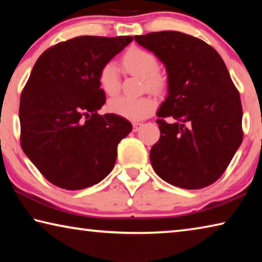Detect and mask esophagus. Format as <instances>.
<instances>
[{
    "instance_id": "obj_1",
    "label": "esophagus",
    "mask_w": 262,
    "mask_h": 262,
    "mask_svg": "<svg viewBox=\"0 0 262 262\" xmlns=\"http://www.w3.org/2000/svg\"><path fill=\"white\" fill-rule=\"evenodd\" d=\"M142 127H143V123H142V122H134V123H133V130H134V132H139Z\"/></svg>"
}]
</instances>
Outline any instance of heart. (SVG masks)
Here are the masks:
<instances>
[{
	"mask_svg": "<svg viewBox=\"0 0 262 262\" xmlns=\"http://www.w3.org/2000/svg\"><path fill=\"white\" fill-rule=\"evenodd\" d=\"M122 64L128 73L143 78L149 91L161 94L167 88V75L158 68L157 57L151 52L141 47H130L122 57ZM98 82L106 95L114 96L120 91V75L114 62H106L100 68ZM155 107L156 103L150 97L130 98L119 96L110 99L107 104L111 113L130 121H140L148 118L152 114Z\"/></svg>",
	"mask_w": 262,
	"mask_h": 262,
	"instance_id": "1",
	"label": "heart"
}]
</instances>
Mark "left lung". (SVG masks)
<instances>
[{"label":"left lung","mask_w":262,"mask_h":262,"mask_svg":"<svg viewBox=\"0 0 262 262\" xmlns=\"http://www.w3.org/2000/svg\"><path fill=\"white\" fill-rule=\"evenodd\" d=\"M134 39L161 60L168 78L157 112L161 137L150 150L154 170L177 187H207L224 173L243 141L241 97L227 66L189 34L162 31Z\"/></svg>","instance_id":"8db88e82"}]
</instances>
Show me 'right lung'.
Listing matches in <instances>:
<instances>
[{
	"instance_id": "obj_1",
	"label": "right lung",
	"mask_w": 262,
	"mask_h": 262,
	"mask_svg": "<svg viewBox=\"0 0 262 262\" xmlns=\"http://www.w3.org/2000/svg\"><path fill=\"white\" fill-rule=\"evenodd\" d=\"M132 40L83 35L48 48L33 66L20 96V144L57 187H91L112 171L133 126L117 114H98L106 100L98 74Z\"/></svg>"
}]
</instances>
